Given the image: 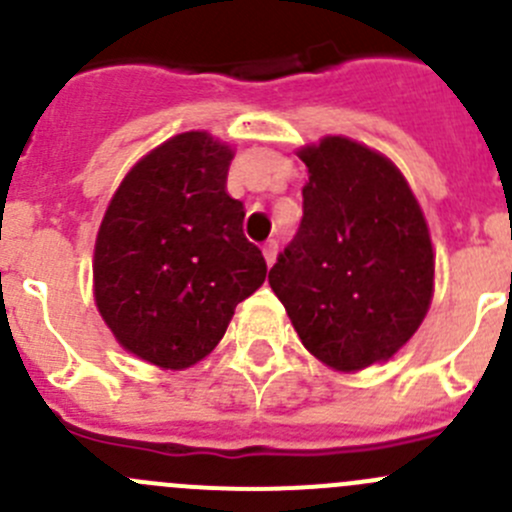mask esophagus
<instances>
[{
  "instance_id": "1",
  "label": "esophagus",
  "mask_w": 512,
  "mask_h": 512,
  "mask_svg": "<svg viewBox=\"0 0 512 512\" xmlns=\"http://www.w3.org/2000/svg\"><path fill=\"white\" fill-rule=\"evenodd\" d=\"M262 255H265V262H267V267H272V265H275V260H277V242H275V240H270V242H267V245L262 247Z\"/></svg>"
}]
</instances>
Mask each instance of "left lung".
Segmentation results:
<instances>
[{
	"mask_svg": "<svg viewBox=\"0 0 512 512\" xmlns=\"http://www.w3.org/2000/svg\"><path fill=\"white\" fill-rule=\"evenodd\" d=\"M297 157L307 167L300 230L267 280L317 360L365 370L390 360L428 315V222L403 172L360 142L322 137Z\"/></svg>",
	"mask_w": 512,
	"mask_h": 512,
	"instance_id": "8db88e82",
	"label": "left lung"
}]
</instances>
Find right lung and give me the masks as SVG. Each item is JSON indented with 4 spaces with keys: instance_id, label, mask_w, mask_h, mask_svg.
I'll list each match as a JSON object with an SVG mask.
<instances>
[{
    "instance_id": "add662e5",
    "label": "right lung",
    "mask_w": 512,
    "mask_h": 512,
    "mask_svg": "<svg viewBox=\"0 0 512 512\" xmlns=\"http://www.w3.org/2000/svg\"><path fill=\"white\" fill-rule=\"evenodd\" d=\"M235 152L182 132L142 157L109 200L94 242V302L132 355L182 370L210 355L235 307L265 282L260 247L227 195Z\"/></svg>"
}]
</instances>
